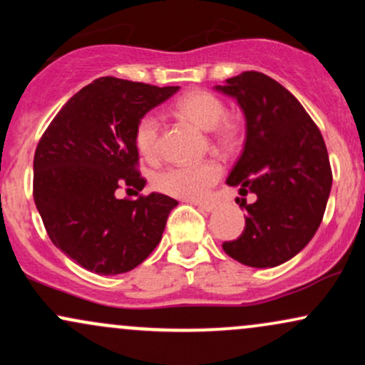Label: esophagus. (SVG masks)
Segmentation results:
<instances>
[{
	"label": "esophagus",
	"mask_w": 365,
	"mask_h": 365,
	"mask_svg": "<svg viewBox=\"0 0 365 365\" xmlns=\"http://www.w3.org/2000/svg\"><path fill=\"white\" fill-rule=\"evenodd\" d=\"M197 207L200 209V211H206V212H212V211H216V204H212V202H206V204H195Z\"/></svg>",
	"instance_id": "1"
}]
</instances>
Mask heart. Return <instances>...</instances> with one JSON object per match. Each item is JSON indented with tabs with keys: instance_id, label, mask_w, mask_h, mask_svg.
<instances>
[{
	"instance_id": "1",
	"label": "heart",
	"mask_w": 365,
	"mask_h": 365,
	"mask_svg": "<svg viewBox=\"0 0 365 365\" xmlns=\"http://www.w3.org/2000/svg\"><path fill=\"white\" fill-rule=\"evenodd\" d=\"M175 110L197 127L211 130L212 139L221 145H232L237 140V125L226 118V104L216 94L207 91H192L175 103ZM161 121L156 115L148 113L135 127L137 149L144 158L154 159L159 150ZM223 168L215 159L197 165L168 166L154 175L153 183L163 194L183 200H200L220 182Z\"/></svg>"
}]
</instances>
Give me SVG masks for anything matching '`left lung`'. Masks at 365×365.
Returning a JSON list of instances; mask_svg holds the SVG:
<instances>
[{"label":"left lung","mask_w":365,"mask_h":365,"mask_svg":"<svg viewBox=\"0 0 365 365\" xmlns=\"http://www.w3.org/2000/svg\"><path fill=\"white\" fill-rule=\"evenodd\" d=\"M217 91L237 99L245 115V144L226 183L254 193L245 228L223 250L250 267L287 262L311 242L328 202L331 173L319 128L295 96L261 72L226 78Z\"/></svg>","instance_id":"obj_1"}]
</instances>
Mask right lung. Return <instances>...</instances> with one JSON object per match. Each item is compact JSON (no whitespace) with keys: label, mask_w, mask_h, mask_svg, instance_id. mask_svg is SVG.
I'll return each mask as SVG.
<instances>
[{"label":"right lung","mask_w":365,"mask_h":365,"mask_svg":"<svg viewBox=\"0 0 365 365\" xmlns=\"http://www.w3.org/2000/svg\"><path fill=\"white\" fill-rule=\"evenodd\" d=\"M178 87L101 77L58 111L34 154V202L63 254L98 274L137 267L156 249L177 200L168 195L118 200L121 186L145 185L135 127Z\"/></svg>","instance_id":"1"}]
</instances>
